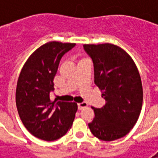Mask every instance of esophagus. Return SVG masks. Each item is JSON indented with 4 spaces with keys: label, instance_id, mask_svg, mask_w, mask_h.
I'll use <instances>...</instances> for the list:
<instances>
[{
    "label": "esophagus",
    "instance_id": "1",
    "mask_svg": "<svg viewBox=\"0 0 158 158\" xmlns=\"http://www.w3.org/2000/svg\"><path fill=\"white\" fill-rule=\"evenodd\" d=\"M88 106V104L86 102H80V103H78V108H79V110H82L83 108H85V107H86V106Z\"/></svg>",
    "mask_w": 158,
    "mask_h": 158
}]
</instances>
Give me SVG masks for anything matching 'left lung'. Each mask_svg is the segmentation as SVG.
Returning <instances> with one entry per match:
<instances>
[{"label":"left lung","mask_w":158,"mask_h":158,"mask_svg":"<svg viewBox=\"0 0 158 158\" xmlns=\"http://www.w3.org/2000/svg\"><path fill=\"white\" fill-rule=\"evenodd\" d=\"M94 65L95 84L102 91L106 105L93 108L95 118L89 128L104 141L125 136L141 111L143 89L135 63L129 55L112 44L84 45Z\"/></svg>","instance_id":"1"}]
</instances>
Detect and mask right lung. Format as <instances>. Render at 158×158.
<instances>
[{
  "label": "right lung",
  "mask_w": 158,
  "mask_h": 158,
  "mask_svg": "<svg viewBox=\"0 0 158 158\" xmlns=\"http://www.w3.org/2000/svg\"><path fill=\"white\" fill-rule=\"evenodd\" d=\"M75 45L46 43L29 56L19 74L16 89L19 117L26 129L43 140H56L64 135L72 126L78 110L75 102L50 100L60 60Z\"/></svg>",
  "instance_id": "add662e5"
}]
</instances>
